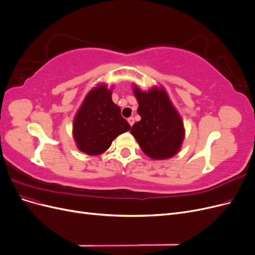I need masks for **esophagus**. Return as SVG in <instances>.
Instances as JSON below:
<instances>
[{"label":"esophagus","mask_w":255,"mask_h":255,"mask_svg":"<svg viewBox=\"0 0 255 255\" xmlns=\"http://www.w3.org/2000/svg\"><path fill=\"white\" fill-rule=\"evenodd\" d=\"M128 125L132 127L133 125H134V118L133 117H129L128 119Z\"/></svg>","instance_id":"34e87169"}]
</instances>
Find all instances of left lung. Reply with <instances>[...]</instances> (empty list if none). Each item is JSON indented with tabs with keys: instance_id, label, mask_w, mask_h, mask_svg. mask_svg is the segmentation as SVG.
Returning a JSON list of instances; mask_svg holds the SVG:
<instances>
[{
	"instance_id": "8db88e82",
	"label": "left lung",
	"mask_w": 255,
	"mask_h": 255,
	"mask_svg": "<svg viewBox=\"0 0 255 255\" xmlns=\"http://www.w3.org/2000/svg\"><path fill=\"white\" fill-rule=\"evenodd\" d=\"M141 120L130 128L141 150L153 159L172 157L184 139L183 122L164 89L134 87Z\"/></svg>"
}]
</instances>
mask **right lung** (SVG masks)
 <instances>
[{"mask_svg":"<svg viewBox=\"0 0 255 255\" xmlns=\"http://www.w3.org/2000/svg\"><path fill=\"white\" fill-rule=\"evenodd\" d=\"M130 128L121 110L112 100L105 85L92 89L83 102L73 122L78 148L88 155H99L110 148L118 135Z\"/></svg>","mask_w":255,"mask_h":255,"instance_id":"obj_1","label":"right lung"}]
</instances>
